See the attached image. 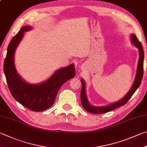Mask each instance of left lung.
<instances>
[{
  "instance_id": "8db88e82",
  "label": "left lung",
  "mask_w": 147,
  "mask_h": 147,
  "mask_svg": "<svg viewBox=\"0 0 147 147\" xmlns=\"http://www.w3.org/2000/svg\"><path fill=\"white\" fill-rule=\"evenodd\" d=\"M130 39H131V42L133 45L138 49L139 54H140L135 80L134 82V84L132 85L131 89H130L129 92H128L124 97H123L121 100L116 101V102H114L113 103L110 104V105L104 107L94 106L90 105L89 101H88L86 94V89H85V87H86L85 86V83L84 80L82 79V90L80 93V98L82 105L85 111L93 114H103L105 113H108V112L111 111H113L114 109H116L117 107H119L120 106L124 105L125 104L129 101L130 98H131L132 96L134 94V93L135 92L136 90L138 89V88L140 87L141 81H142L143 76V48L142 47V45L140 43V42L138 40V39L137 38V37L135 34H132L131 35H130Z\"/></svg>"
}]
</instances>
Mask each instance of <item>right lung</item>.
<instances>
[{"mask_svg":"<svg viewBox=\"0 0 147 147\" xmlns=\"http://www.w3.org/2000/svg\"><path fill=\"white\" fill-rule=\"evenodd\" d=\"M31 29L30 26H23L11 39L4 60V72L13 97L29 110L40 112L53 105L62 85L75 76V68L72 63L58 69L47 80L39 84H30L24 80L16 70L15 52L22 40L24 33Z\"/></svg>","mask_w":147,"mask_h":147,"instance_id":"right-lung-1","label":"right lung"}]
</instances>
